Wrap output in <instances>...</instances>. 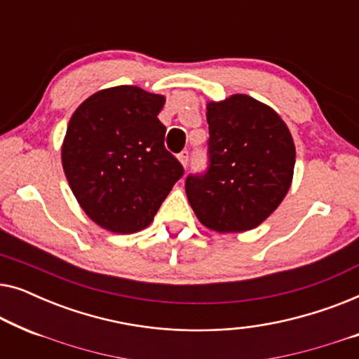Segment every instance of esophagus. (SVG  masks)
I'll return each instance as SVG.
<instances>
[{
  "label": "esophagus",
  "mask_w": 359,
  "mask_h": 359,
  "mask_svg": "<svg viewBox=\"0 0 359 359\" xmlns=\"http://www.w3.org/2000/svg\"><path fill=\"white\" fill-rule=\"evenodd\" d=\"M178 160H180V163L183 165V166L188 165V160H189V151H188V150H183V151H181V154L178 155Z\"/></svg>",
  "instance_id": "1"
}]
</instances>
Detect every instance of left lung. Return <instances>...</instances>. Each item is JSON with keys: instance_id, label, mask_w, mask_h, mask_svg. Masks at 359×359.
Returning a JSON list of instances; mask_svg holds the SVG:
<instances>
[{"instance_id": "1", "label": "left lung", "mask_w": 359, "mask_h": 359, "mask_svg": "<svg viewBox=\"0 0 359 359\" xmlns=\"http://www.w3.org/2000/svg\"><path fill=\"white\" fill-rule=\"evenodd\" d=\"M209 170L186 178L199 222L220 233L264 222L291 188L296 147L273 107L247 95L208 102Z\"/></svg>"}]
</instances>
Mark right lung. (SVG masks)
Masks as SVG:
<instances>
[{
    "label": "right lung",
    "instance_id": "add662e5",
    "mask_svg": "<svg viewBox=\"0 0 359 359\" xmlns=\"http://www.w3.org/2000/svg\"><path fill=\"white\" fill-rule=\"evenodd\" d=\"M165 96L139 86L106 88L73 112L62 166L85 214L114 233L149 227L183 166L165 149Z\"/></svg>",
    "mask_w": 359,
    "mask_h": 359
}]
</instances>
